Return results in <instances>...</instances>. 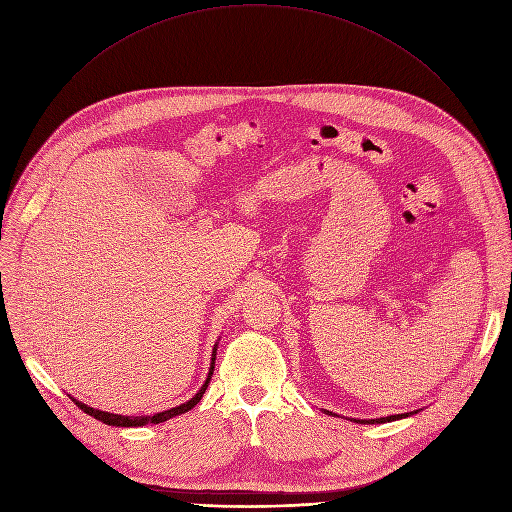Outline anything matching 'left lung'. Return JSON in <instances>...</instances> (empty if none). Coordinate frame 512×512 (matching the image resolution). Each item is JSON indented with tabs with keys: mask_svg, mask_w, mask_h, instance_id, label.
<instances>
[{
	"mask_svg": "<svg viewBox=\"0 0 512 512\" xmlns=\"http://www.w3.org/2000/svg\"><path fill=\"white\" fill-rule=\"evenodd\" d=\"M402 416H408V412L406 414H392V416H384V418H374V421H359L361 425H374V423H390V421H396V418H402ZM357 423V421H355Z\"/></svg>",
	"mask_w": 512,
	"mask_h": 512,
	"instance_id": "1",
	"label": "left lung"
}]
</instances>
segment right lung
<instances>
[{
    "label": "right lung",
    "mask_w": 512,
    "mask_h": 512,
    "mask_svg": "<svg viewBox=\"0 0 512 512\" xmlns=\"http://www.w3.org/2000/svg\"><path fill=\"white\" fill-rule=\"evenodd\" d=\"M214 361H216V345H214V351H212V363H210L208 378H206L204 386L200 388V392H198L192 400L185 402V404L175 406V408L165 410V412H157V414H153V416H122V414H112V412L96 410V408L85 406V404H81V402H77V400H73V402H75L83 412H87L89 416H94V418H98V421H102V423H106V425H112V427H145V425H149V423H151V425L165 423V421H169V418H173V416H179V414H183V412L192 410V408L202 400V396H204V392H206V388H208V384H210V378H212Z\"/></svg>",
    "instance_id": "obj_1"
}]
</instances>
